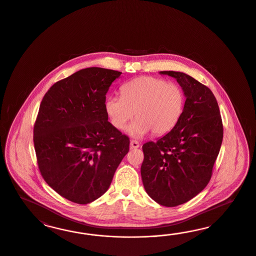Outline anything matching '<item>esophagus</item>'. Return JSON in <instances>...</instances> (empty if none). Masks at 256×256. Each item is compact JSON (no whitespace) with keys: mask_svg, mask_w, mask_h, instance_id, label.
Instances as JSON below:
<instances>
[{"mask_svg":"<svg viewBox=\"0 0 256 256\" xmlns=\"http://www.w3.org/2000/svg\"><path fill=\"white\" fill-rule=\"evenodd\" d=\"M139 146L140 144L138 142H136V140H130V148H132V149H137Z\"/></svg>","mask_w":256,"mask_h":256,"instance_id":"34e87169","label":"esophagus"}]
</instances>
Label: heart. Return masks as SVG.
Returning a JSON list of instances; mask_svg holds the SVG:
<instances>
[{"mask_svg":"<svg viewBox=\"0 0 256 256\" xmlns=\"http://www.w3.org/2000/svg\"><path fill=\"white\" fill-rule=\"evenodd\" d=\"M122 96H110L105 108L112 126L122 130L134 116L128 134L137 139L153 132L162 136L174 128L182 116L185 94L180 86L160 78L144 76L121 88Z\"/></svg>","mask_w":256,"mask_h":256,"instance_id":"b5f03b06","label":"heart"}]
</instances>
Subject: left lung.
I'll return each mask as SVG.
<instances>
[{"mask_svg":"<svg viewBox=\"0 0 256 256\" xmlns=\"http://www.w3.org/2000/svg\"><path fill=\"white\" fill-rule=\"evenodd\" d=\"M174 78L186 101L172 130L142 146L140 176L148 195L164 206L192 199L208 184L224 138L215 96L208 87L186 73L160 71Z\"/></svg>","mask_w":256,"mask_h":256,"instance_id":"left-lung-1","label":"left lung"}]
</instances>
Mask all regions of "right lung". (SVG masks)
<instances>
[{
  "mask_svg": "<svg viewBox=\"0 0 256 256\" xmlns=\"http://www.w3.org/2000/svg\"><path fill=\"white\" fill-rule=\"evenodd\" d=\"M122 72L80 70L44 96L34 128L39 170L64 198L86 204L108 190L130 139L108 121L106 94Z\"/></svg>",
  "mask_w": 256,
  "mask_h": 256,
  "instance_id": "add662e5",
  "label": "right lung"
}]
</instances>
